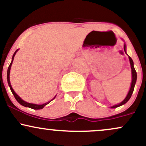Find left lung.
<instances>
[{
	"mask_svg": "<svg viewBox=\"0 0 146 146\" xmlns=\"http://www.w3.org/2000/svg\"><path fill=\"white\" fill-rule=\"evenodd\" d=\"M123 48H124V51H125V44H124V46H123ZM128 58H129V60H130V66H131V69H132V83H131V86H130V90H129L128 95H127L126 98H125V100H123V101L122 102H121V103H120L119 104H117V105L113 106H112L111 108H117V107L120 106L126 103V102H128L129 100H130V98H131V96H132V93H133L134 88H135V83H136V81H137V72H136V71H135V67H134L133 61H132V58H130V56H129Z\"/></svg>",
	"mask_w": 146,
	"mask_h": 146,
	"instance_id": "1",
	"label": "left lung"
}]
</instances>
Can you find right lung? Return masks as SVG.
<instances>
[{
  "label": "right lung",
  "instance_id": "1",
  "mask_svg": "<svg viewBox=\"0 0 146 146\" xmlns=\"http://www.w3.org/2000/svg\"><path fill=\"white\" fill-rule=\"evenodd\" d=\"M18 49L16 50V51H15V53H14V55H13V57H12V60H11V62L10 63V64H9V67H8V69H7V82H8V84H9L10 89H11V92H12V93H13V95H14V96L15 99H16V100H17L18 103L21 104V105H23V106H25V107H29V108H33V109H35V110L42 109V108H44V106H46V104H48L49 103V102H51V101L48 102H47V103L43 104H42V105H38V104H34L27 103V102H26L23 101V100H22V99H21V98H20V97L18 96V95L17 94H16V93H15L14 90H13L12 87H11V84H10V80H9V73H10V69H11V64H12L13 60H14V56H15V55H16V52L18 51ZM55 98H56V97H55ZM54 98H53V99H54Z\"/></svg>",
  "mask_w": 146,
  "mask_h": 146
}]
</instances>
